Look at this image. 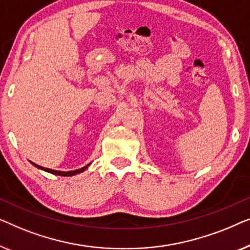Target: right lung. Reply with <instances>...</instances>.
Listing matches in <instances>:
<instances>
[{
    "mask_svg": "<svg viewBox=\"0 0 250 250\" xmlns=\"http://www.w3.org/2000/svg\"><path fill=\"white\" fill-rule=\"evenodd\" d=\"M31 163H33V162H31ZM35 167H37L38 168H42V170H44V171H47V172H50V173H52V174H56V175H73V174H77V173H80V172H83V171H85L87 167H88V165H86V167H82V168H79V170H75V171H68V172H62V171H55V170H51V168H46V167H40V165H37V164H35V163H33Z\"/></svg>",
    "mask_w": 250,
    "mask_h": 250,
    "instance_id": "1",
    "label": "right lung"
}]
</instances>
